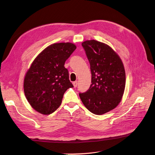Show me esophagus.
Instances as JSON below:
<instances>
[{
	"mask_svg": "<svg viewBox=\"0 0 155 155\" xmlns=\"http://www.w3.org/2000/svg\"><path fill=\"white\" fill-rule=\"evenodd\" d=\"M72 83H73V85L74 87H77V86H78V81H77L73 82Z\"/></svg>",
	"mask_w": 155,
	"mask_h": 155,
	"instance_id": "obj_1",
	"label": "esophagus"
}]
</instances>
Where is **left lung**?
<instances>
[{
    "label": "left lung",
    "instance_id": "1",
    "mask_svg": "<svg viewBox=\"0 0 155 155\" xmlns=\"http://www.w3.org/2000/svg\"><path fill=\"white\" fill-rule=\"evenodd\" d=\"M91 65V83L79 93L83 104L92 113L101 115L118 105L125 87V72L119 56L109 46L95 40L82 43Z\"/></svg>",
    "mask_w": 155,
    "mask_h": 155
}]
</instances>
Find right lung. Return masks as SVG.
Wrapping results in <instances>:
<instances>
[{"instance_id": "right-lung-1", "label": "right lung", "mask_w": 155, "mask_h": 155, "mask_svg": "<svg viewBox=\"0 0 155 155\" xmlns=\"http://www.w3.org/2000/svg\"><path fill=\"white\" fill-rule=\"evenodd\" d=\"M76 49L70 43L51 45L37 56L26 74L24 91L30 105L50 114L61 104L64 92L74 87L64 63Z\"/></svg>"}]
</instances>
